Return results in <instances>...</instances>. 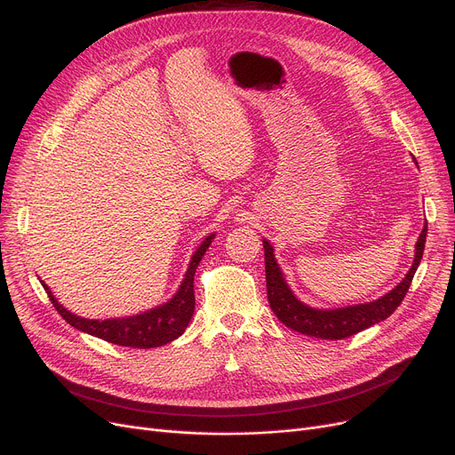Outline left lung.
Wrapping results in <instances>:
<instances>
[{"label": "left lung", "mask_w": 455, "mask_h": 455, "mask_svg": "<svg viewBox=\"0 0 455 455\" xmlns=\"http://www.w3.org/2000/svg\"><path fill=\"white\" fill-rule=\"evenodd\" d=\"M415 164H417V160H415ZM426 234H427V225H424L419 240H417L415 259H413L408 275H405L402 278V282L396 283L389 293H386L384 297H379L372 302L354 304V306H345V307H330V309L312 307L297 299V295L291 291L288 282H285L280 266L276 264L273 245L267 240H264L269 306L280 323H283L285 326L299 331V333H304V336L317 338V339H331V341L350 338V336H354V333L387 319L400 306L405 293H408V290H410L413 275L422 259Z\"/></svg>", "instance_id": "obj_1"}]
</instances>
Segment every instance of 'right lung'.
I'll return each mask as SVG.
<instances>
[{
  "label": "right lung",
  "instance_id": "1",
  "mask_svg": "<svg viewBox=\"0 0 455 455\" xmlns=\"http://www.w3.org/2000/svg\"><path fill=\"white\" fill-rule=\"evenodd\" d=\"M215 234L206 235L203 243L197 247V251L191 256L186 275L179 285L177 293L160 306H155L148 312H141L129 317H116V319H86L71 314L66 309L57 297L47 288V283L42 282L44 290L53 302L57 312L62 315V319L77 328L79 331L90 333L93 338H100L103 341L119 345V347H131V348H155L175 341L180 338L184 330L188 328L191 317H194L196 309V293H194V276L197 271L199 261L203 259L204 252L208 251Z\"/></svg>",
  "mask_w": 455,
  "mask_h": 455
}]
</instances>
